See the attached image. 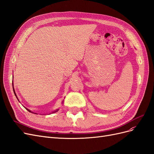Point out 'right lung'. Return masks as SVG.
Wrapping results in <instances>:
<instances>
[{"mask_svg":"<svg viewBox=\"0 0 154 154\" xmlns=\"http://www.w3.org/2000/svg\"><path fill=\"white\" fill-rule=\"evenodd\" d=\"M13 91H14V93H15V96H16V97H17V95H16V94H15V90H13ZM27 109V110H28V111H29V112H31V110H29V109ZM58 110H58V109H57V110H56V111H55V112H57V111H58Z\"/></svg>","mask_w":154,"mask_h":154,"instance_id":"obj_1","label":"right lung"}]
</instances>
